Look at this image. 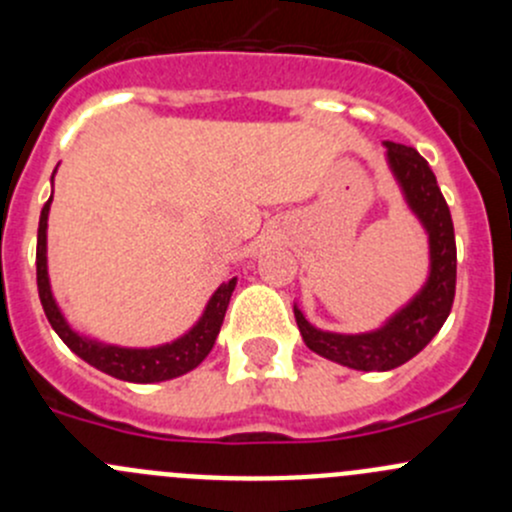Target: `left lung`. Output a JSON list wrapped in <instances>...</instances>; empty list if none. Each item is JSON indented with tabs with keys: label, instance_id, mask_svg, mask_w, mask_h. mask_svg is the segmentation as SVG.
Here are the masks:
<instances>
[{
	"label": "left lung",
	"instance_id": "8db88e82",
	"mask_svg": "<svg viewBox=\"0 0 512 512\" xmlns=\"http://www.w3.org/2000/svg\"><path fill=\"white\" fill-rule=\"evenodd\" d=\"M389 163L404 188L411 210L421 218L431 240V277L409 307L371 334L319 332L294 307L304 344L319 356L359 371H389L406 364L438 334L456 297V235L451 210L436 183L431 165L416 148L386 141Z\"/></svg>",
	"mask_w": 512,
	"mask_h": 512
}]
</instances>
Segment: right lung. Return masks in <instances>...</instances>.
Segmentation results:
<instances>
[{
	"mask_svg": "<svg viewBox=\"0 0 512 512\" xmlns=\"http://www.w3.org/2000/svg\"><path fill=\"white\" fill-rule=\"evenodd\" d=\"M51 198L41 208L39 232H36V287H39L41 307H44L46 319L59 334L61 342L71 349L76 356L86 361V364L96 366L98 371L108 376H116L121 381H133V384H153V381H168L175 376L185 374V371L195 369L205 356L213 349L215 339H218L220 327H223L225 309L230 302V294L235 289V280L225 282L213 294V299L205 307V314L200 322L190 329L185 337L178 342L165 344L156 349H123L111 347V344H98L94 339L79 337L74 329L66 324L61 317L59 307H56L54 297H51L49 275H46V218H49Z\"/></svg>",
	"mask_w": 512,
	"mask_h": 512,
	"instance_id": "add662e5",
	"label": "right lung"
}]
</instances>
